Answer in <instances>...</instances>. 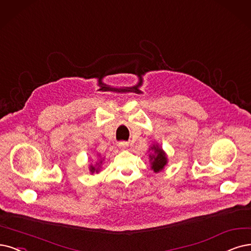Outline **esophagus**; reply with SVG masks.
<instances>
[{"mask_svg": "<svg viewBox=\"0 0 251 251\" xmlns=\"http://www.w3.org/2000/svg\"><path fill=\"white\" fill-rule=\"evenodd\" d=\"M118 146H119V148H120V149H122V150H125V149H126V148L128 147V143H127V142H120Z\"/></svg>", "mask_w": 251, "mask_h": 251, "instance_id": "esophagus-1", "label": "esophagus"}]
</instances>
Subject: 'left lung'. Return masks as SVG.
I'll return each mask as SVG.
<instances>
[{
    "label": "left lung",
    "instance_id": "left-lung-1",
    "mask_svg": "<svg viewBox=\"0 0 251 251\" xmlns=\"http://www.w3.org/2000/svg\"><path fill=\"white\" fill-rule=\"evenodd\" d=\"M152 149L155 150V155L151 156L152 170H154L155 173H158L164 168V165L166 164V157L161 149H158V148H156L155 146L152 148Z\"/></svg>",
    "mask_w": 251,
    "mask_h": 251
}]
</instances>
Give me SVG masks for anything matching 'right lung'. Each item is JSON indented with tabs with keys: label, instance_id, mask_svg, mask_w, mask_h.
<instances>
[{
	"label": "right lung",
	"instance_id": "1",
	"mask_svg": "<svg viewBox=\"0 0 251 251\" xmlns=\"http://www.w3.org/2000/svg\"><path fill=\"white\" fill-rule=\"evenodd\" d=\"M95 171V168H93V166H92V169H91V172L93 173V172H94Z\"/></svg>",
	"mask_w": 251,
	"mask_h": 251
}]
</instances>
